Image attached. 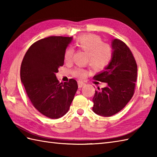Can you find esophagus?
Listing matches in <instances>:
<instances>
[{
	"instance_id": "esophagus-1",
	"label": "esophagus",
	"mask_w": 157,
	"mask_h": 157,
	"mask_svg": "<svg viewBox=\"0 0 157 157\" xmlns=\"http://www.w3.org/2000/svg\"><path fill=\"white\" fill-rule=\"evenodd\" d=\"M84 83H83L82 82H78V88H82V86H84Z\"/></svg>"
}]
</instances>
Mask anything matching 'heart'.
Returning <instances> with one entry per match:
<instances>
[{
  "mask_svg": "<svg viewBox=\"0 0 157 157\" xmlns=\"http://www.w3.org/2000/svg\"><path fill=\"white\" fill-rule=\"evenodd\" d=\"M75 45L86 52L88 55L89 64L96 70L104 69L109 65L113 58L111 46L104 44L99 36L94 34H84L77 38ZM73 55V50L68 48L65 51L64 60L66 63H71ZM74 76L80 79L84 78L87 71L81 67H76L73 71Z\"/></svg>",
  "mask_w": 157,
  "mask_h": 157,
  "instance_id": "b5f03b06",
  "label": "heart"
}]
</instances>
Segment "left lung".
<instances>
[{
    "label": "left lung",
    "instance_id": "8db88e82",
    "mask_svg": "<svg viewBox=\"0 0 157 157\" xmlns=\"http://www.w3.org/2000/svg\"><path fill=\"white\" fill-rule=\"evenodd\" d=\"M113 58L109 65L94 76L106 86L95 91L92 111L102 117L116 114L125 107L134 93L137 64L132 53L123 41L113 40Z\"/></svg>",
    "mask_w": 157,
    "mask_h": 157
}]
</instances>
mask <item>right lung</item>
Returning <instances> with one entry per match:
<instances>
[{"instance_id": "1", "label": "right lung", "mask_w": 157, "mask_h": 157, "mask_svg": "<svg viewBox=\"0 0 157 157\" xmlns=\"http://www.w3.org/2000/svg\"><path fill=\"white\" fill-rule=\"evenodd\" d=\"M72 39L50 36L40 40L29 48L21 63L20 77L28 98L40 113L51 119L67 113L78 88L75 79L63 84L56 77Z\"/></svg>"}]
</instances>
